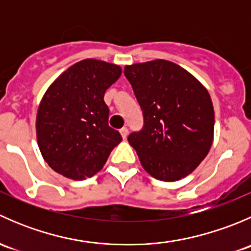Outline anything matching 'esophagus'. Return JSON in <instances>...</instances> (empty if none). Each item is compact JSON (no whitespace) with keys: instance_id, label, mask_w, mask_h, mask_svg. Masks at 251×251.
Segmentation results:
<instances>
[{"instance_id":"1","label":"esophagus","mask_w":251,"mask_h":251,"mask_svg":"<svg viewBox=\"0 0 251 251\" xmlns=\"http://www.w3.org/2000/svg\"><path fill=\"white\" fill-rule=\"evenodd\" d=\"M120 135H121V137L124 138V140H126V137H127V135H128V130L126 127H123L120 130Z\"/></svg>"}]
</instances>
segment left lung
Masks as SVG:
<instances>
[{"label": "left lung", "mask_w": 251, "mask_h": 251, "mask_svg": "<svg viewBox=\"0 0 251 251\" xmlns=\"http://www.w3.org/2000/svg\"><path fill=\"white\" fill-rule=\"evenodd\" d=\"M124 73L144 118L143 130L131 133L128 143L154 178H184L204 160L214 141L209 92L198 78L170 60L126 65Z\"/></svg>", "instance_id": "1"}]
</instances>
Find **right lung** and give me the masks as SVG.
Wrapping results in <instances>:
<instances>
[{
    "label": "right lung",
    "mask_w": 251,
    "mask_h": 251,
    "mask_svg": "<svg viewBox=\"0 0 251 251\" xmlns=\"http://www.w3.org/2000/svg\"><path fill=\"white\" fill-rule=\"evenodd\" d=\"M120 65L80 60L63 72L45 92L36 115L42 158L67 178L81 181L100 171L123 138L108 125L104 93L121 76Z\"/></svg>",
    "instance_id": "add662e5"
}]
</instances>
